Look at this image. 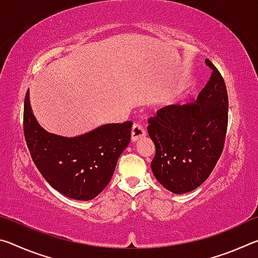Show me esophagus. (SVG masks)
Returning a JSON list of instances; mask_svg holds the SVG:
<instances>
[{"label":"esophagus","instance_id":"obj_1","mask_svg":"<svg viewBox=\"0 0 258 258\" xmlns=\"http://www.w3.org/2000/svg\"><path fill=\"white\" fill-rule=\"evenodd\" d=\"M146 135V131L145 128L142 127L140 124H134L132 131H131V140H132V142L138 141L141 138H143Z\"/></svg>","mask_w":258,"mask_h":258}]
</instances>
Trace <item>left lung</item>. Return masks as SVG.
Listing matches in <instances>:
<instances>
[{"label": "left lung", "mask_w": 258, "mask_h": 258, "mask_svg": "<svg viewBox=\"0 0 258 258\" xmlns=\"http://www.w3.org/2000/svg\"><path fill=\"white\" fill-rule=\"evenodd\" d=\"M209 81L195 102L171 104L148 120L156 147L152 173L165 189L182 195L207 180L223 151L229 100L223 77L208 59Z\"/></svg>", "instance_id": "left-lung-1"}]
</instances>
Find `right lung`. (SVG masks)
<instances>
[{
	"mask_svg": "<svg viewBox=\"0 0 258 258\" xmlns=\"http://www.w3.org/2000/svg\"><path fill=\"white\" fill-rule=\"evenodd\" d=\"M132 121L106 124L66 138L38 124L29 102L24 104V134L28 150L46 182L68 198L91 200L110 182L117 160L131 141Z\"/></svg>",
	"mask_w": 258,
	"mask_h": 258,
	"instance_id": "right-lung-1",
	"label": "right lung"
}]
</instances>
